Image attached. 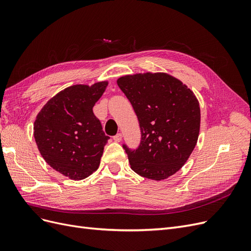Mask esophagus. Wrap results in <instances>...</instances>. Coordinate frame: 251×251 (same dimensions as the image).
Wrapping results in <instances>:
<instances>
[{"label":"esophagus","instance_id":"34e87169","mask_svg":"<svg viewBox=\"0 0 251 251\" xmlns=\"http://www.w3.org/2000/svg\"><path fill=\"white\" fill-rule=\"evenodd\" d=\"M113 139H114V141H116V142H120L121 140H123V135H121V134H117V135L114 136Z\"/></svg>","mask_w":251,"mask_h":251}]
</instances>
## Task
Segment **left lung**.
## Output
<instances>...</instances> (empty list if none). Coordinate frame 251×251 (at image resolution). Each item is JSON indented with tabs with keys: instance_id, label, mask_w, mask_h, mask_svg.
<instances>
[{
	"instance_id": "left-lung-1",
	"label": "left lung",
	"mask_w": 251,
	"mask_h": 251,
	"mask_svg": "<svg viewBox=\"0 0 251 251\" xmlns=\"http://www.w3.org/2000/svg\"><path fill=\"white\" fill-rule=\"evenodd\" d=\"M137 115L141 141L124 144L131 169L160 181L177 173L194 151L200 132V107L194 92L166 73H138L117 79Z\"/></svg>"
}]
</instances>
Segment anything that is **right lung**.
Listing matches in <instances>:
<instances>
[{"label":"right lung","mask_w":251,"mask_h":251,"mask_svg":"<svg viewBox=\"0 0 251 251\" xmlns=\"http://www.w3.org/2000/svg\"><path fill=\"white\" fill-rule=\"evenodd\" d=\"M107 86L108 81H100L68 87L48 100L34 121V139L45 161L72 180L98 169L110 139L93 113Z\"/></svg>","instance_id":"add662e5"}]
</instances>
